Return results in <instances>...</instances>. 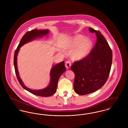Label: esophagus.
I'll return each mask as SVG.
<instances>
[{"label": "esophagus", "mask_w": 128, "mask_h": 128, "mask_svg": "<svg viewBox=\"0 0 128 128\" xmlns=\"http://www.w3.org/2000/svg\"><path fill=\"white\" fill-rule=\"evenodd\" d=\"M71 62L70 61H66V64H65V66L66 67V69H68L70 68V67H71Z\"/></svg>", "instance_id": "34e87169"}]
</instances>
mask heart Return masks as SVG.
Returning a JSON list of instances; mask_svg holds the SVG:
<instances>
[{"mask_svg": "<svg viewBox=\"0 0 128 128\" xmlns=\"http://www.w3.org/2000/svg\"><path fill=\"white\" fill-rule=\"evenodd\" d=\"M92 47V42L88 38H84L81 35H78L73 38L68 48L74 49L72 56L77 60L85 58L89 54Z\"/></svg>", "mask_w": 128, "mask_h": 128, "instance_id": "b5f03b06", "label": "heart"}]
</instances>
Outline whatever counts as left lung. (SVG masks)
<instances>
[{"label":"left lung","mask_w":128,"mask_h":128,"mask_svg":"<svg viewBox=\"0 0 128 128\" xmlns=\"http://www.w3.org/2000/svg\"><path fill=\"white\" fill-rule=\"evenodd\" d=\"M89 31L96 34V44L87 57L71 66L75 74L74 90L81 95L94 92L104 85L112 62V52L104 36L90 27Z\"/></svg>","instance_id":"left-lung-1"}]
</instances>
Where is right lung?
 <instances>
[{
    "instance_id": "right-lung-1",
    "label": "right lung",
    "mask_w": 128,
    "mask_h": 128,
    "mask_svg": "<svg viewBox=\"0 0 128 128\" xmlns=\"http://www.w3.org/2000/svg\"><path fill=\"white\" fill-rule=\"evenodd\" d=\"M48 32L49 30L48 29L40 30L38 29H34L26 32L21 39L18 47L17 48L15 51L14 56V66L15 74L17 80L22 87L32 94L42 97H48L52 95L56 92L57 83L59 78L60 77L61 74L66 71V67L64 66V61H62L59 64L55 65L51 69L50 72V83L47 87L40 90H33L26 87L20 78L17 65V56L20 48L22 46L28 42L33 40L37 38L43 37L44 36L47 35L48 33Z\"/></svg>"
}]
</instances>
